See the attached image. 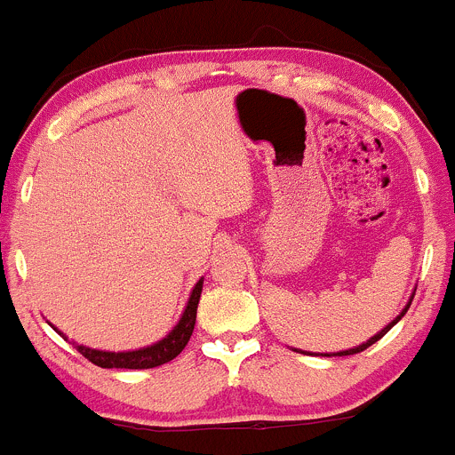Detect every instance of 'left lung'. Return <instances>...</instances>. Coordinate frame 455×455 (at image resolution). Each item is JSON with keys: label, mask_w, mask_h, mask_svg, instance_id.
Wrapping results in <instances>:
<instances>
[{"label": "left lung", "mask_w": 455, "mask_h": 455, "mask_svg": "<svg viewBox=\"0 0 455 455\" xmlns=\"http://www.w3.org/2000/svg\"><path fill=\"white\" fill-rule=\"evenodd\" d=\"M411 299H414V295H411V297H410V301H407V306H405V308H403V313H401V315H398V316H396V319H394V321H392V323H387V325H385V328H383V330H380V332H376V334H374V337H371V339H368V341H365V343H361V346H356V347H350V350H341V352H334V355H321V356H347V355H356V352H363V350H365V347H370V346H371V343H376V341H379V339H380V337H385V334H387V332H389V330H392V328H394V325H396V323H398V321H401V319H403V315H405V313H407V308H410V306H411Z\"/></svg>", "instance_id": "8db88e82"}]
</instances>
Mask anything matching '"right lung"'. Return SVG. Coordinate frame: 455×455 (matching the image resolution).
Here are the masks:
<instances>
[{"label":"right lung","mask_w":455,"mask_h":455,"mask_svg":"<svg viewBox=\"0 0 455 455\" xmlns=\"http://www.w3.org/2000/svg\"><path fill=\"white\" fill-rule=\"evenodd\" d=\"M202 282H204V279H200V282L194 286V291H191V297H189V301H187L185 313H182L180 321L176 323V328H173L167 337L160 339L158 343H154V346H147V347H140V350H130V352L92 350V347L79 346V343H75V347L85 356L87 361H92V363L99 365V368L149 370V368H158V365H163V363H169V361L176 359V356L185 350V346L189 343V339H191V332H194L196 313H198V301H200V292H202ZM59 334H63V332H59Z\"/></svg>","instance_id":"1"}]
</instances>
